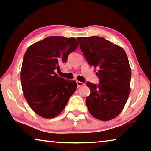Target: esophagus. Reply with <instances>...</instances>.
Instances as JSON below:
<instances>
[{
  "instance_id": "1",
  "label": "esophagus",
  "mask_w": 151,
  "mask_h": 151,
  "mask_svg": "<svg viewBox=\"0 0 151 151\" xmlns=\"http://www.w3.org/2000/svg\"><path fill=\"white\" fill-rule=\"evenodd\" d=\"M76 83H77V87L78 88H81V87H82L84 86V83L81 82V81H76Z\"/></svg>"
}]
</instances>
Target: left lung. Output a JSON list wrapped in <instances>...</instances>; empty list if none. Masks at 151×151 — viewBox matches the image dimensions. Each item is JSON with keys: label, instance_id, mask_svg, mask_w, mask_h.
<instances>
[{"label": "left lung", "instance_id": "1", "mask_svg": "<svg viewBox=\"0 0 151 151\" xmlns=\"http://www.w3.org/2000/svg\"><path fill=\"white\" fill-rule=\"evenodd\" d=\"M90 66L97 68L99 84L87 82L90 94L86 102L92 116L102 121L117 116L130 94L131 72L128 57L122 47L103 37L77 38Z\"/></svg>", "mask_w": 151, "mask_h": 151}]
</instances>
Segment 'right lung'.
Returning <instances> with one entry per match:
<instances>
[{
  "instance_id": "1",
  "label": "right lung",
  "mask_w": 151,
  "mask_h": 151,
  "mask_svg": "<svg viewBox=\"0 0 151 151\" xmlns=\"http://www.w3.org/2000/svg\"><path fill=\"white\" fill-rule=\"evenodd\" d=\"M78 45L76 38L52 36L27 49L21 68V85L29 107L42 117L58 116L76 90L75 81L58 77L56 71Z\"/></svg>"
}]
</instances>
